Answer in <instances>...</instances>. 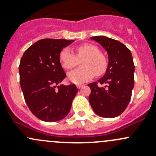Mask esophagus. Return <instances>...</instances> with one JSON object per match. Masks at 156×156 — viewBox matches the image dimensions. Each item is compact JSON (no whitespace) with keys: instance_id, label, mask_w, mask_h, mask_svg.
I'll use <instances>...</instances> for the list:
<instances>
[{"instance_id":"obj_1","label":"esophagus","mask_w":156,"mask_h":156,"mask_svg":"<svg viewBox=\"0 0 156 156\" xmlns=\"http://www.w3.org/2000/svg\"><path fill=\"white\" fill-rule=\"evenodd\" d=\"M76 86H77V87H78V88H81V87H83V84H78Z\"/></svg>"}]
</instances>
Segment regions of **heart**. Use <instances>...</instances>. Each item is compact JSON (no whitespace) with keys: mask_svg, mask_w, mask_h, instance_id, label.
<instances>
[{"mask_svg":"<svg viewBox=\"0 0 156 156\" xmlns=\"http://www.w3.org/2000/svg\"><path fill=\"white\" fill-rule=\"evenodd\" d=\"M81 62L82 68L69 72V79L75 84L84 82L96 75H101L107 69L106 56L100 53V49L90 44H84L76 48V55L68 48L62 49L59 53L61 65L65 69L71 70Z\"/></svg>","mask_w":156,"mask_h":156,"instance_id":"heart-1","label":"heart"}]
</instances>
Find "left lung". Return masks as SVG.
<instances>
[{"mask_svg": "<svg viewBox=\"0 0 156 156\" xmlns=\"http://www.w3.org/2000/svg\"><path fill=\"white\" fill-rule=\"evenodd\" d=\"M90 38L107 51L108 64L104 76L88 84L91 90L89 102L98 115L117 117L128 106L134 86V64L131 53L119 41L105 36Z\"/></svg>", "mask_w": 156, "mask_h": 156, "instance_id": "obj_1", "label": "left lung"}]
</instances>
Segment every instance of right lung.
Returning <instances> with one entry per match:
<instances>
[{"instance_id": "right-lung-1", "label": "right lung", "mask_w": 156, "mask_h": 156, "mask_svg": "<svg viewBox=\"0 0 156 156\" xmlns=\"http://www.w3.org/2000/svg\"><path fill=\"white\" fill-rule=\"evenodd\" d=\"M73 41L42 39L30 46L20 60V81L25 101L33 115L44 122L64 119L78 92L74 84L58 86L66 77L59 53Z\"/></svg>"}]
</instances>
